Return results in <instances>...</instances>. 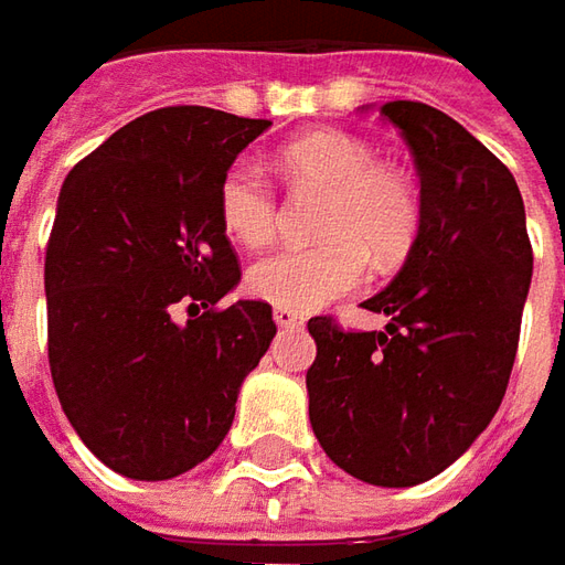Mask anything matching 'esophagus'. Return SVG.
I'll list each match as a JSON object with an SVG mask.
<instances>
[{
  "instance_id": "34e87169",
  "label": "esophagus",
  "mask_w": 565,
  "mask_h": 565,
  "mask_svg": "<svg viewBox=\"0 0 565 565\" xmlns=\"http://www.w3.org/2000/svg\"><path fill=\"white\" fill-rule=\"evenodd\" d=\"M273 320H276V327H282V330H301V327H305V315L289 311V308H276V311H273Z\"/></svg>"
}]
</instances>
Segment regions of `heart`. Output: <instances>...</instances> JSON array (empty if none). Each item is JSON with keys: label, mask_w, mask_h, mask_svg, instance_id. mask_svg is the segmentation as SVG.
<instances>
[{"label": "heart", "mask_w": 565, "mask_h": 565, "mask_svg": "<svg viewBox=\"0 0 565 565\" xmlns=\"http://www.w3.org/2000/svg\"><path fill=\"white\" fill-rule=\"evenodd\" d=\"M279 166L292 188L327 191L317 216L323 242L276 248L248 270L254 298L289 311L320 305L364 286L371 257L396 267L422 232V198L412 179L380 166L371 143L342 131H317L286 143ZM220 220L235 242L257 248L279 228V198L260 166L238 160L220 182Z\"/></svg>", "instance_id": "heart-1"}]
</instances>
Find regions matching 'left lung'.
Returning a JSON list of instances; mask_svg holds the SVG:
<instances>
[{
    "mask_svg": "<svg viewBox=\"0 0 565 565\" xmlns=\"http://www.w3.org/2000/svg\"><path fill=\"white\" fill-rule=\"evenodd\" d=\"M422 175V232L396 279L364 301L383 333L311 317V427L352 478L412 488L452 466L497 415L532 282L525 204L512 172L446 113L380 106Z\"/></svg>",
    "mask_w": 565,
    "mask_h": 565,
    "instance_id": "8db88e82",
    "label": "left lung"
}]
</instances>
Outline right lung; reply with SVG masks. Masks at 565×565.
I'll use <instances>...</instances> for the list:
<instances>
[{"mask_svg":"<svg viewBox=\"0 0 565 565\" xmlns=\"http://www.w3.org/2000/svg\"><path fill=\"white\" fill-rule=\"evenodd\" d=\"M267 119L163 106L68 172L46 245V337L62 412L103 466L175 478L216 452L276 337L220 220V182Z\"/></svg>","mask_w":565,"mask_h":565,"instance_id":"1","label":"right lung"}]
</instances>
